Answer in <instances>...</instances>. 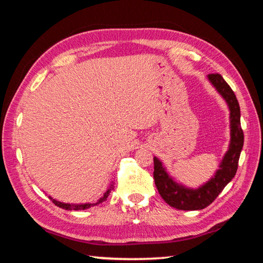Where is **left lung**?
I'll return each instance as SVG.
<instances>
[{
  "label": "left lung",
  "instance_id": "8db88e82",
  "mask_svg": "<svg viewBox=\"0 0 263 263\" xmlns=\"http://www.w3.org/2000/svg\"><path fill=\"white\" fill-rule=\"evenodd\" d=\"M208 80L216 88L230 110V144L218 169L207 183L198 189H190L177 183L154 156V180L162 199L179 211H200L209 206L223 189L235 177L240 152L244 145V133L240 126V108L235 93L221 74H208Z\"/></svg>",
  "mask_w": 263,
  "mask_h": 263
}]
</instances>
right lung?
Returning a JSON list of instances; mask_svg holds the SVG:
<instances>
[{
  "label": "right lung",
  "mask_w": 263,
  "mask_h": 263,
  "mask_svg": "<svg viewBox=\"0 0 263 263\" xmlns=\"http://www.w3.org/2000/svg\"><path fill=\"white\" fill-rule=\"evenodd\" d=\"M112 189H114V183H111L110 186H109L108 190L106 191V193L103 194V197L100 198V199L98 200V202H95V203H89V202H87V203H78V204H76V203H64V202L57 201V200L52 199V198H50V197H49V198L51 199V201L54 202L57 207L63 208V209H65V211H85V209H88V208H90V207L97 206V204L102 203L103 201H106L107 198H108V195H109V193H110V191H111Z\"/></svg>",
  "instance_id": "add662e5"
}]
</instances>
